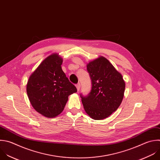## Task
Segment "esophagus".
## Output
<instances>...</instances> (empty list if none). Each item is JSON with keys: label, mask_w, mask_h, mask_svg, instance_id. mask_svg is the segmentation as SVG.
I'll return each instance as SVG.
<instances>
[{"label": "esophagus", "mask_w": 160, "mask_h": 160, "mask_svg": "<svg viewBox=\"0 0 160 160\" xmlns=\"http://www.w3.org/2000/svg\"><path fill=\"white\" fill-rule=\"evenodd\" d=\"M76 87H77V90H78V91H79V90L80 89V83H78V84H77V85H76Z\"/></svg>", "instance_id": "obj_1"}]
</instances>
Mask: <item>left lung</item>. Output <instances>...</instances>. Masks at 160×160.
<instances>
[{
    "mask_svg": "<svg viewBox=\"0 0 160 160\" xmlns=\"http://www.w3.org/2000/svg\"><path fill=\"white\" fill-rule=\"evenodd\" d=\"M87 69L92 89L87 96L80 94L86 113L93 119L110 116L120 106L125 90V82L109 61L103 57L90 62Z\"/></svg>",
    "mask_w": 160,
    "mask_h": 160,
    "instance_id": "1",
    "label": "left lung"
}]
</instances>
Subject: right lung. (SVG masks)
Returning a JSON list of instances; mask_svg holds the SVG:
<instances>
[{
    "label": "right lung",
    "instance_id": "right-lung-1",
    "mask_svg": "<svg viewBox=\"0 0 160 160\" xmlns=\"http://www.w3.org/2000/svg\"><path fill=\"white\" fill-rule=\"evenodd\" d=\"M63 59L54 53L45 58L31 75L26 91L33 108L48 118L60 114L68 96L77 92L62 70Z\"/></svg>",
    "mask_w": 160,
    "mask_h": 160
}]
</instances>
